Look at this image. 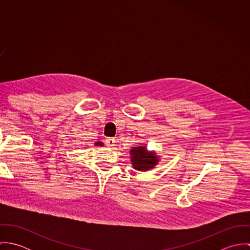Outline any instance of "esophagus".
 Returning <instances> with one entry per match:
<instances>
[{"instance_id":"esophagus-1","label":"esophagus","mask_w":250,"mask_h":250,"mask_svg":"<svg viewBox=\"0 0 250 250\" xmlns=\"http://www.w3.org/2000/svg\"><path fill=\"white\" fill-rule=\"evenodd\" d=\"M115 142H116V141H115L114 138H107L106 141H105L107 146H109V147H113V146L115 145Z\"/></svg>"}]
</instances>
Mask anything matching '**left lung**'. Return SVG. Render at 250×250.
Segmentation results:
<instances>
[{"mask_svg": "<svg viewBox=\"0 0 250 250\" xmlns=\"http://www.w3.org/2000/svg\"><path fill=\"white\" fill-rule=\"evenodd\" d=\"M130 153L132 155V164L137 170H148L154 167L158 162L155 154L152 152H147L144 146L134 147Z\"/></svg>", "mask_w": 250, "mask_h": 250, "instance_id": "1", "label": "left lung"}]
</instances>
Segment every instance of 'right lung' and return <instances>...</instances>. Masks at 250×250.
Returning a JSON list of instances; mask_svg holds the SVG:
<instances>
[{
	"label": "right lung",
	"instance_id": "right-lung-1",
	"mask_svg": "<svg viewBox=\"0 0 250 250\" xmlns=\"http://www.w3.org/2000/svg\"><path fill=\"white\" fill-rule=\"evenodd\" d=\"M96 145H103L102 143H96Z\"/></svg>",
	"mask_w": 250,
	"mask_h": 250
}]
</instances>
